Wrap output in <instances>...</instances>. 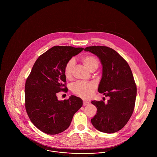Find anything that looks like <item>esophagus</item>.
<instances>
[{
	"mask_svg": "<svg viewBox=\"0 0 157 157\" xmlns=\"http://www.w3.org/2000/svg\"><path fill=\"white\" fill-rule=\"evenodd\" d=\"M89 102L88 101H83V106H87L88 105H89Z\"/></svg>",
	"mask_w": 157,
	"mask_h": 157,
	"instance_id": "obj_1",
	"label": "esophagus"
}]
</instances>
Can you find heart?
I'll return each instance as SVG.
<instances>
[{
  "instance_id": "1",
  "label": "heart",
  "mask_w": 157,
  "mask_h": 157,
  "mask_svg": "<svg viewBox=\"0 0 157 157\" xmlns=\"http://www.w3.org/2000/svg\"><path fill=\"white\" fill-rule=\"evenodd\" d=\"M82 60L84 65L90 71L92 70L95 71L98 67V60L94 56H87L83 57L82 59ZM75 62L74 59H70L67 63L64 68V74L67 78H71L74 68L75 67ZM95 88V85L91 82H77L72 86V90L74 94L85 98H90L92 95Z\"/></svg>"
}]
</instances>
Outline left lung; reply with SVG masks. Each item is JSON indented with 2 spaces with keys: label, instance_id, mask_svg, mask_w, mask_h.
Listing matches in <instances>:
<instances>
[{
  "label": "left lung",
  "instance_id": "8db88e82",
  "mask_svg": "<svg viewBox=\"0 0 157 157\" xmlns=\"http://www.w3.org/2000/svg\"><path fill=\"white\" fill-rule=\"evenodd\" d=\"M85 51L97 56L102 65V77L98 90L109 99L92 101L97 114L91 119L98 131L111 134L121 129L130 119L134 109L136 86L131 67L115 50L104 46H92Z\"/></svg>",
  "mask_w": 157,
  "mask_h": 157
}]
</instances>
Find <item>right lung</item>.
I'll use <instances>...</instances> for the list:
<instances>
[{"label":"right lung","mask_w":157,"mask_h":157,"mask_svg":"<svg viewBox=\"0 0 157 157\" xmlns=\"http://www.w3.org/2000/svg\"><path fill=\"white\" fill-rule=\"evenodd\" d=\"M83 48L56 46L36 61L26 79L25 108L33 124L50 135L67 129L74 113L83 105L82 100L71 95L63 101L57 99L60 91L67 92L64 68L67 62Z\"/></svg>","instance_id":"obj_1"}]
</instances>
